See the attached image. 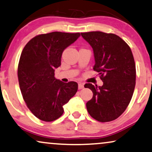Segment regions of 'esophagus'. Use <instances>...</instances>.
Instances as JSON below:
<instances>
[{"label":"esophagus","instance_id":"obj_1","mask_svg":"<svg viewBox=\"0 0 152 152\" xmlns=\"http://www.w3.org/2000/svg\"><path fill=\"white\" fill-rule=\"evenodd\" d=\"M83 88H84V84H82V83H80V84H78V88L82 89Z\"/></svg>","mask_w":152,"mask_h":152}]
</instances>
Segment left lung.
Instances as JSON below:
<instances>
[{
	"label": "left lung",
	"mask_w": 152,
	"mask_h": 152,
	"mask_svg": "<svg viewBox=\"0 0 152 152\" xmlns=\"http://www.w3.org/2000/svg\"><path fill=\"white\" fill-rule=\"evenodd\" d=\"M81 34L93 48V70L103 82L102 86L89 83L84 85L93 93L86 103L87 111L97 121H112L124 113L134 93L136 72L132 52L115 34L96 31Z\"/></svg>",
	"instance_id": "1"
}]
</instances>
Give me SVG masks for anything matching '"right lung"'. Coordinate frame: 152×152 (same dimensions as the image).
Instances as JSON below:
<instances>
[{"instance_id": "right-lung-1", "label": "right lung", "mask_w": 152, "mask_h": 152, "mask_svg": "<svg viewBox=\"0 0 152 152\" xmlns=\"http://www.w3.org/2000/svg\"><path fill=\"white\" fill-rule=\"evenodd\" d=\"M80 36V32H53L39 34L26 45L18 66V83L27 107L39 120L52 122L61 117L63 106L75 95V82L55 77L63 51Z\"/></svg>"}]
</instances>
